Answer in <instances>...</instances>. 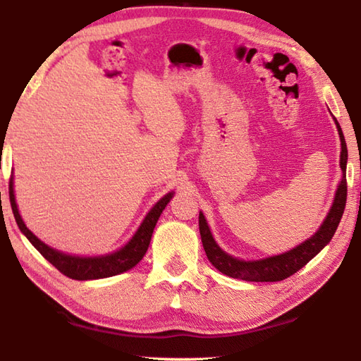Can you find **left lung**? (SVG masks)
Segmentation results:
<instances>
[{"label":"left lung","instance_id":"obj_1","mask_svg":"<svg viewBox=\"0 0 361 361\" xmlns=\"http://www.w3.org/2000/svg\"><path fill=\"white\" fill-rule=\"evenodd\" d=\"M336 122V128H338L340 140H341V158L340 166L343 171V178L338 186V190L335 194V200L331 211H329L324 224L315 233V235L310 237L309 240L298 245L296 248L290 250L283 255L260 259V260H239L233 256L226 255L221 251L219 245L214 240V237L209 231V226L206 224L204 216L200 212L198 216V226H200V235L203 242V248L206 251L209 262L217 268L220 273L226 276H231L235 279L251 281V282H276L283 281L295 274L298 270L309 262L310 259L315 257L318 252L323 250L326 245L331 242L336 228L340 225L341 216L344 212V206H346V197H348V181H346V163H348V147L346 141L341 132V127Z\"/></svg>","mask_w":361,"mask_h":361}]
</instances>
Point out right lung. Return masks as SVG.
<instances>
[{
  "label": "right lung",
  "mask_w": 361,
  "mask_h": 361,
  "mask_svg": "<svg viewBox=\"0 0 361 361\" xmlns=\"http://www.w3.org/2000/svg\"><path fill=\"white\" fill-rule=\"evenodd\" d=\"M172 192L164 195L161 200L153 206L150 212L145 216L141 226L137 228L135 235L130 239V242L126 245L124 248L119 251H114L111 255L106 256H99V257H78V256H70L63 255L57 250H54L48 245H44L40 239H37V235L29 231L25 221L20 217L17 203H15V195H13V183L11 180L9 183V198H11V206L13 217L17 220V225L21 229V233L27 237V240L34 245L38 250V252L51 262L57 270L68 276V278L75 279V281H90V279H101V278H110V276L124 273L130 268H133L140 260L144 257L145 251L149 248V243L152 239L153 228H155L157 221L161 216V212L166 208V204L171 202Z\"/></svg>",
  "instance_id": "obj_1"
}]
</instances>
